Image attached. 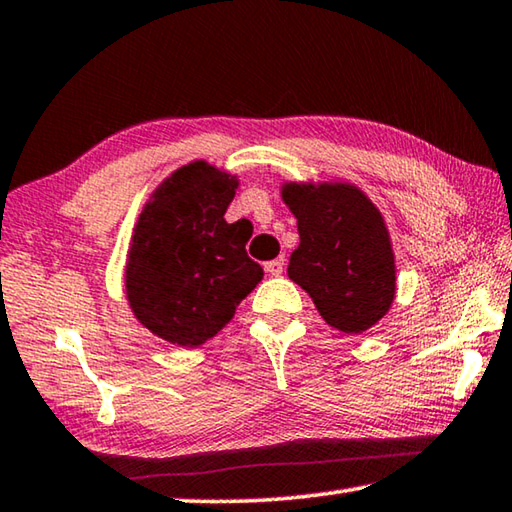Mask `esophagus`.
<instances>
[{"mask_svg":"<svg viewBox=\"0 0 512 512\" xmlns=\"http://www.w3.org/2000/svg\"><path fill=\"white\" fill-rule=\"evenodd\" d=\"M264 271L268 273V275H282L284 273V259L282 257H277V259H271V262H266L264 264Z\"/></svg>","mask_w":512,"mask_h":512,"instance_id":"obj_1","label":"esophagus"}]
</instances>
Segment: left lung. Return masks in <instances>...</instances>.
I'll list each match as a JSON object with an SVG mask.
<instances>
[{"label":"left lung","instance_id":"8db88e82","mask_svg":"<svg viewBox=\"0 0 512 512\" xmlns=\"http://www.w3.org/2000/svg\"><path fill=\"white\" fill-rule=\"evenodd\" d=\"M282 198L300 232L289 277L309 293L327 325L345 334L366 332L395 298V259L379 210L345 183H289Z\"/></svg>","mask_w":512,"mask_h":512}]
</instances>
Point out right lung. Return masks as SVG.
Returning <instances> with one entry per match:
<instances>
[{
    "instance_id": "obj_1",
    "label": "right lung",
    "mask_w": 512,
    "mask_h": 512,
    "mask_svg": "<svg viewBox=\"0 0 512 512\" xmlns=\"http://www.w3.org/2000/svg\"><path fill=\"white\" fill-rule=\"evenodd\" d=\"M237 180L196 160L155 189L135 225L126 296L155 336L196 348L230 323L259 280L241 223L223 219Z\"/></svg>"
}]
</instances>
